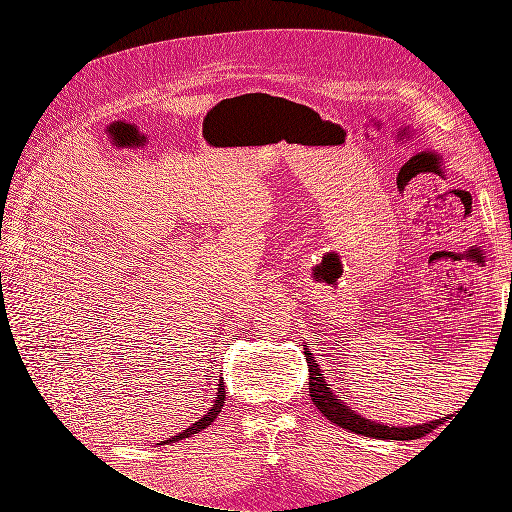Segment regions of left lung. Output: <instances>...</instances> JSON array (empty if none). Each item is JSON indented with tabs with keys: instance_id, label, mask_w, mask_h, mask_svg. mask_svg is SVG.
Here are the masks:
<instances>
[{
	"instance_id": "8db88e82",
	"label": "left lung",
	"mask_w": 512,
	"mask_h": 512,
	"mask_svg": "<svg viewBox=\"0 0 512 512\" xmlns=\"http://www.w3.org/2000/svg\"><path fill=\"white\" fill-rule=\"evenodd\" d=\"M305 356H307V367H309V395H312L316 408L327 416L331 423L339 427L361 433V436L378 438V440H416V438L427 436V433H431L446 421L444 416V418H438V421H429L414 427H389V425L374 423L371 418H363L354 410H350V406H346L342 399H337L333 395L329 384L324 382V374L320 371L318 363L314 361V354L309 352V348H305Z\"/></svg>"
}]
</instances>
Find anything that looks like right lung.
Instances as JSON below:
<instances>
[{"label":"right lung","mask_w":512,"mask_h":512,"mask_svg":"<svg viewBox=\"0 0 512 512\" xmlns=\"http://www.w3.org/2000/svg\"><path fill=\"white\" fill-rule=\"evenodd\" d=\"M215 386H218V397H215V401H213V408L203 418H200V421L192 423L188 429H183L181 433H177V436H173V438H168L166 442H179L183 438H190V436H194V433L207 429L215 421V418H218V414L222 412L224 401H226V391H224V386H222V380H220V384H215Z\"/></svg>","instance_id":"right-lung-1"}]
</instances>
